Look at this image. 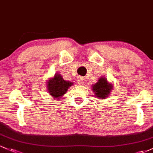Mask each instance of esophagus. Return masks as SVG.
Instances as JSON below:
<instances>
[{
    "label": "esophagus",
    "mask_w": 153,
    "mask_h": 153,
    "mask_svg": "<svg viewBox=\"0 0 153 153\" xmlns=\"http://www.w3.org/2000/svg\"><path fill=\"white\" fill-rule=\"evenodd\" d=\"M77 82H78L79 85H82V84L85 82V79H84L83 77L79 76L77 78Z\"/></svg>",
    "instance_id": "34e87169"
}]
</instances>
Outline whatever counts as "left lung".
I'll return each instance as SVG.
<instances>
[{
  "instance_id": "left-lung-1",
  "label": "left lung",
  "mask_w": 153,
  "mask_h": 153,
  "mask_svg": "<svg viewBox=\"0 0 153 153\" xmlns=\"http://www.w3.org/2000/svg\"><path fill=\"white\" fill-rule=\"evenodd\" d=\"M93 90L98 98H104L107 97L110 91L112 89V85L108 83L107 80L104 77H101L98 82L92 86Z\"/></svg>"
}]
</instances>
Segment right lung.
<instances>
[{
  "label": "right lung",
  "instance_id": "add662e5",
  "mask_svg": "<svg viewBox=\"0 0 153 153\" xmlns=\"http://www.w3.org/2000/svg\"><path fill=\"white\" fill-rule=\"evenodd\" d=\"M47 83L49 93L54 98H58L65 94L68 88L73 85L72 82L65 81L60 74H55V77L49 80Z\"/></svg>",
  "mask_w": 153,
  "mask_h": 153
}]
</instances>
